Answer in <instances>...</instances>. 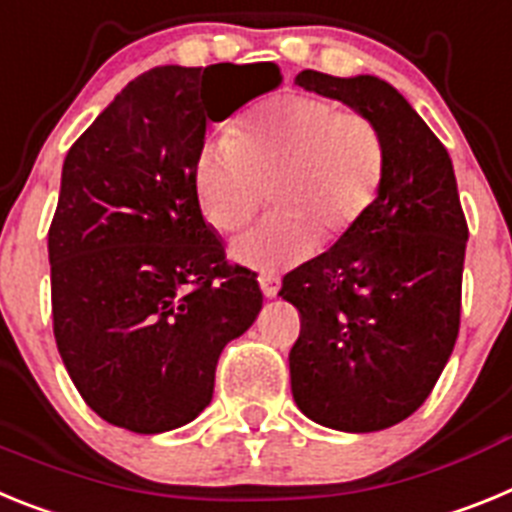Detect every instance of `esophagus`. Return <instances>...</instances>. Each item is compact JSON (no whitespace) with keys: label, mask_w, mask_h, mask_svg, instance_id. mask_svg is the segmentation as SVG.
<instances>
[{"label":"esophagus","mask_w":512,"mask_h":512,"mask_svg":"<svg viewBox=\"0 0 512 512\" xmlns=\"http://www.w3.org/2000/svg\"><path fill=\"white\" fill-rule=\"evenodd\" d=\"M260 288L265 293V299H275L278 291H281V281H278V275H260Z\"/></svg>","instance_id":"34e87169"}]
</instances>
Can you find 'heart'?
I'll return each instance as SVG.
<instances>
[{
	"mask_svg": "<svg viewBox=\"0 0 512 512\" xmlns=\"http://www.w3.org/2000/svg\"><path fill=\"white\" fill-rule=\"evenodd\" d=\"M386 172L379 126L335 102L286 95L244 118L234 139L198 149L193 188L213 229L231 234L255 219L270 190L275 213L231 244L244 268L278 273L337 242L371 211Z\"/></svg>",
	"mask_w": 512,
	"mask_h": 512,
	"instance_id": "heart-1",
	"label": "heart"
}]
</instances>
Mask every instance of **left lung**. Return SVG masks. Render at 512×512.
Instances as JSON below:
<instances>
[{"label": "left lung", "mask_w": 512, "mask_h": 512, "mask_svg": "<svg viewBox=\"0 0 512 512\" xmlns=\"http://www.w3.org/2000/svg\"><path fill=\"white\" fill-rule=\"evenodd\" d=\"M296 82L368 115L386 144L371 211L281 288L301 314L296 407L324 428L373 433L407 420L451 358L469 229L446 146L389 82L311 69Z\"/></svg>", "instance_id": "left-lung-1"}]
</instances>
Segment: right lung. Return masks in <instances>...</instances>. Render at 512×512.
Wrapping results in <instances>:
<instances>
[{"mask_svg": "<svg viewBox=\"0 0 512 512\" xmlns=\"http://www.w3.org/2000/svg\"><path fill=\"white\" fill-rule=\"evenodd\" d=\"M283 82L275 64L157 66L126 84L71 146L48 229L53 335L105 422L154 435L211 404L226 342L262 309L203 219L193 162L208 121Z\"/></svg>", "mask_w": 512, "mask_h": 512, "instance_id": "obj_1", "label": "right lung"}]
</instances>
